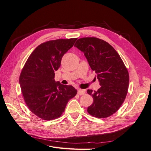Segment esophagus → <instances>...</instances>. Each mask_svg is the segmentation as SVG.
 <instances>
[{
    "label": "esophagus",
    "mask_w": 151,
    "mask_h": 151,
    "mask_svg": "<svg viewBox=\"0 0 151 151\" xmlns=\"http://www.w3.org/2000/svg\"><path fill=\"white\" fill-rule=\"evenodd\" d=\"M77 93H78L79 95H83L85 94V90L84 89H78V91H77Z\"/></svg>",
    "instance_id": "34e87169"
}]
</instances>
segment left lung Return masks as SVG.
<instances>
[{
    "mask_svg": "<svg viewBox=\"0 0 151 151\" xmlns=\"http://www.w3.org/2000/svg\"><path fill=\"white\" fill-rule=\"evenodd\" d=\"M74 46L84 53L101 86L97 91H87L93 98V104L88 108V113L98 118L110 116L120 108L127 94V68L116 50L103 40L82 38Z\"/></svg>",
    "mask_w": 151,
    "mask_h": 151,
    "instance_id": "8db88e82",
    "label": "left lung"
}]
</instances>
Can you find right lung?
I'll return each instance as SVG.
<instances>
[{
    "mask_svg": "<svg viewBox=\"0 0 151 151\" xmlns=\"http://www.w3.org/2000/svg\"><path fill=\"white\" fill-rule=\"evenodd\" d=\"M77 38L58 39L43 43L28 57L21 70L19 84L29 110L45 120L60 117L77 91L54 79L62 58Z\"/></svg>",
    "mask_w": 151,
    "mask_h": 151,
    "instance_id": "add662e5",
    "label": "right lung"
}]
</instances>
